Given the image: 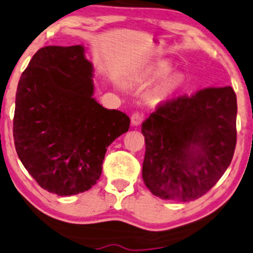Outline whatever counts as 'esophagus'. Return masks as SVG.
Returning a JSON list of instances; mask_svg holds the SVG:
<instances>
[{
    "mask_svg": "<svg viewBox=\"0 0 253 253\" xmlns=\"http://www.w3.org/2000/svg\"><path fill=\"white\" fill-rule=\"evenodd\" d=\"M143 119H145V117H143L142 113H139V112H135V113H133L132 117H130L132 125H134V126H139V125H141Z\"/></svg>",
    "mask_w": 253,
    "mask_h": 253,
    "instance_id": "1",
    "label": "esophagus"
}]
</instances>
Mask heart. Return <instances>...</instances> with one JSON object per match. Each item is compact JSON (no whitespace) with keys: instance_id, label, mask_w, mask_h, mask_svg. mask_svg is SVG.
Returning a JSON list of instances; mask_svg holds the SVG:
<instances>
[{"instance_id":"1","label":"heart","mask_w":253,"mask_h":253,"mask_svg":"<svg viewBox=\"0 0 253 253\" xmlns=\"http://www.w3.org/2000/svg\"><path fill=\"white\" fill-rule=\"evenodd\" d=\"M170 73V69L166 65H160L159 68H156L154 71V76L159 79H164ZM182 77L180 76H172L168 79L167 82V89L168 91H174V89L178 88L182 84Z\"/></svg>"}]
</instances>
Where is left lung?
<instances>
[{"label": "left lung", "mask_w": 253, "mask_h": 253, "mask_svg": "<svg viewBox=\"0 0 253 253\" xmlns=\"http://www.w3.org/2000/svg\"><path fill=\"white\" fill-rule=\"evenodd\" d=\"M231 86L208 87L159 104L142 124V178L162 200L189 202L207 194L231 164L237 142Z\"/></svg>", "instance_id": "left-lung-1"}]
</instances>
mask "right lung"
Here are the masks:
<instances>
[{"instance_id": "1", "label": "right lung", "mask_w": 253, "mask_h": 253, "mask_svg": "<svg viewBox=\"0 0 253 253\" xmlns=\"http://www.w3.org/2000/svg\"><path fill=\"white\" fill-rule=\"evenodd\" d=\"M92 77L82 45H52L35 53L18 82L16 152L35 181L59 196L91 189L107 147L129 128L126 114L92 97Z\"/></svg>"}]
</instances>
